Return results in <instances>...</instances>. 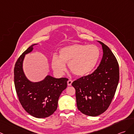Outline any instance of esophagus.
<instances>
[{"label": "esophagus", "mask_w": 134, "mask_h": 134, "mask_svg": "<svg viewBox=\"0 0 134 134\" xmlns=\"http://www.w3.org/2000/svg\"><path fill=\"white\" fill-rule=\"evenodd\" d=\"M72 80H71V79H69L67 81V85H68V86H71V84H72Z\"/></svg>", "instance_id": "esophagus-1"}]
</instances>
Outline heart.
Masks as SVG:
<instances>
[{"instance_id":"heart-1","label":"heart","mask_w":134,"mask_h":134,"mask_svg":"<svg viewBox=\"0 0 134 134\" xmlns=\"http://www.w3.org/2000/svg\"><path fill=\"white\" fill-rule=\"evenodd\" d=\"M59 57L54 55L52 67L59 75H63L68 63L74 75L83 76L89 74L97 64L100 55V49L95 45L74 44L61 48Z\"/></svg>"}]
</instances>
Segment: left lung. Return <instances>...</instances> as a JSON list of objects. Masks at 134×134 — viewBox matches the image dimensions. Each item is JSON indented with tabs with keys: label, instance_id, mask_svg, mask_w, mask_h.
Segmentation results:
<instances>
[{
	"label": "left lung",
	"instance_id": "obj_1",
	"mask_svg": "<svg viewBox=\"0 0 134 134\" xmlns=\"http://www.w3.org/2000/svg\"><path fill=\"white\" fill-rule=\"evenodd\" d=\"M103 55L98 67L91 74L72 82L75 89L76 104L82 113L96 116L107 110L115 94L119 80L116 58L103 43Z\"/></svg>",
	"mask_w": 134,
	"mask_h": 134
}]
</instances>
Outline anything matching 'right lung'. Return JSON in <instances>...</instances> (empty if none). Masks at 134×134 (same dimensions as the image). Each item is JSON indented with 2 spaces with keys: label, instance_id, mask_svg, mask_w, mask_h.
<instances>
[{
  "label": "right lung",
  "instance_id": "add662e5",
  "mask_svg": "<svg viewBox=\"0 0 134 134\" xmlns=\"http://www.w3.org/2000/svg\"><path fill=\"white\" fill-rule=\"evenodd\" d=\"M34 44L18 59L14 67V84L21 105L28 113L37 118L48 117L57 110L59 98L67 86L68 79L47 75L42 81L31 82L25 76L23 62L25 55L32 51Z\"/></svg>",
  "mask_w": 134,
  "mask_h": 134
}]
</instances>
